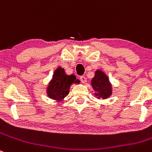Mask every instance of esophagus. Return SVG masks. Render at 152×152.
Returning <instances> with one entry per match:
<instances>
[{"label": "esophagus", "instance_id": "obj_1", "mask_svg": "<svg viewBox=\"0 0 152 152\" xmlns=\"http://www.w3.org/2000/svg\"><path fill=\"white\" fill-rule=\"evenodd\" d=\"M80 80H81V82H82V83H86V82H87V79H86V76H81V77H80Z\"/></svg>", "mask_w": 152, "mask_h": 152}]
</instances>
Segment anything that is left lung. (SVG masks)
Segmentation results:
<instances>
[{"label":"left lung","instance_id":"obj_1","mask_svg":"<svg viewBox=\"0 0 152 152\" xmlns=\"http://www.w3.org/2000/svg\"><path fill=\"white\" fill-rule=\"evenodd\" d=\"M91 86L98 98L106 99L112 94V87L108 77L101 70H97L91 80Z\"/></svg>","mask_w":152,"mask_h":152}]
</instances>
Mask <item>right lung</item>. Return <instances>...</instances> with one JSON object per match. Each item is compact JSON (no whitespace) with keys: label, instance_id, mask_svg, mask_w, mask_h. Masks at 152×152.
Segmentation results:
<instances>
[{"label":"right lung","instance_id":"1","mask_svg":"<svg viewBox=\"0 0 152 152\" xmlns=\"http://www.w3.org/2000/svg\"><path fill=\"white\" fill-rule=\"evenodd\" d=\"M74 75L67 76L64 69L58 67L55 69L52 79L49 83L47 88V94L51 99L61 100L64 98L69 91V87L73 83H78Z\"/></svg>","mask_w":152,"mask_h":152}]
</instances>
